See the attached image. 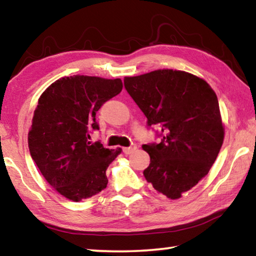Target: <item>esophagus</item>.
Here are the masks:
<instances>
[{
  "label": "esophagus",
  "mask_w": 256,
  "mask_h": 256,
  "mask_svg": "<svg viewBox=\"0 0 256 256\" xmlns=\"http://www.w3.org/2000/svg\"><path fill=\"white\" fill-rule=\"evenodd\" d=\"M136 149V146L132 144L131 146H126V148H123V152L125 154H132Z\"/></svg>",
  "instance_id": "obj_1"
}]
</instances>
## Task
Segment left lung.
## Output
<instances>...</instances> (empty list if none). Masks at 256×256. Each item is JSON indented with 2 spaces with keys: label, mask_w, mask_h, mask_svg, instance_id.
Returning a JSON list of instances; mask_svg holds the SVG:
<instances>
[{
  "label": "left lung",
  "mask_w": 256,
  "mask_h": 256,
  "mask_svg": "<svg viewBox=\"0 0 256 256\" xmlns=\"http://www.w3.org/2000/svg\"><path fill=\"white\" fill-rule=\"evenodd\" d=\"M124 86L148 126L162 128L160 144L142 146L150 156L146 180L168 198H180L209 172L222 146L216 94L201 78L168 68L125 76Z\"/></svg>",
  "instance_id": "8db88e82"
}]
</instances>
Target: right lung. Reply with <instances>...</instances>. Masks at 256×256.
<instances>
[{"label":"right lung","instance_id":"1","mask_svg":"<svg viewBox=\"0 0 256 256\" xmlns=\"http://www.w3.org/2000/svg\"><path fill=\"white\" fill-rule=\"evenodd\" d=\"M120 79L73 76L53 82L38 99L28 133L32 158L60 196L79 202L106 188V170L122 149L89 141L96 112L122 92Z\"/></svg>","mask_w":256,"mask_h":256}]
</instances>
